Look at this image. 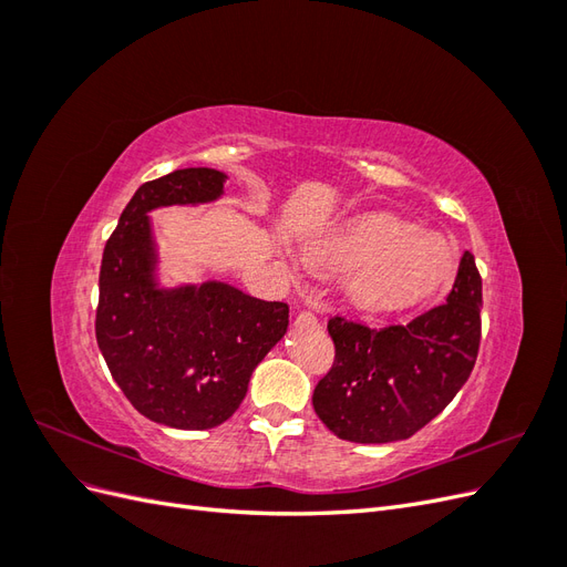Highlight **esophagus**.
Instances as JSON below:
<instances>
[{
    "instance_id": "obj_1",
    "label": "esophagus",
    "mask_w": 567,
    "mask_h": 567,
    "mask_svg": "<svg viewBox=\"0 0 567 567\" xmlns=\"http://www.w3.org/2000/svg\"><path fill=\"white\" fill-rule=\"evenodd\" d=\"M317 321H319L317 315L310 312V310H302V312L298 315V323H302V326H312V323H317Z\"/></svg>"
}]
</instances>
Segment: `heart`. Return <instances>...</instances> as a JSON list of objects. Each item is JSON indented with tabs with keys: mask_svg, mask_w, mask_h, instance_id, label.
<instances>
[{
	"mask_svg": "<svg viewBox=\"0 0 567 567\" xmlns=\"http://www.w3.org/2000/svg\"><path fill=\"white\" fill-rule=\"evenodd\" d=\"M315 274H342L348 300L367 312H402L431 298L456 267L450 241L392 215H367L312 238L302 250Z\"/></svg>",
	"mask_w": 567,
	"mask_h": 567,
	"instance_id": "b5f03b06",
	"label": "heart"
}]
</instances>
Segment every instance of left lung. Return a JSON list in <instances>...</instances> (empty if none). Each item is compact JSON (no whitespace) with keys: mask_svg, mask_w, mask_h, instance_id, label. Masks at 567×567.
<instances>
[{"mask_svg":"<svg viewBox=\"0 0 567 567\" xmlns=\"http://www.w3.org/2000/svg\"><path fill=\"white\" fill-rule=\"evenodd\" d=\"M483 279L466 250L447 302L385 329L333 317L331 371L312 404L333 435L359 444L406 440L431 423L468 381L480 348Z\"/></svg>","mask_w":567,"mask_h":567,"instance_id":"8db88e82","label":"left lung"}]
</instances>
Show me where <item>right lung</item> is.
<instances>
[{"mask_svg":"<svg viewBox=\"0 0 567 567\" xmlns=\"http://www.w3.org/2000/svg\"><path fill=\"white\" fill-rule=\"evenodd\" d=\"M213 167L175 169L136 188L99 271L96 342L113 381L146 419L208 431L244 402L250 375L288 329V305L225 281L161 288L148 213L225 194Z\"/></svg>","mask_w":567,"mask_h":567,"instance_id":"obj_1","label":"right lung"}]
</instances>
